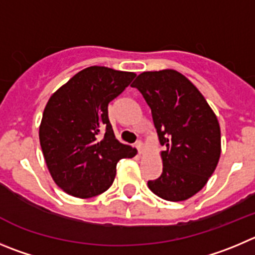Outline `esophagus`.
I'll list each match as a JSON object with an SVG mask.
<instances>
[{"instance_id": "1", "label": "esophagus", "mask_w": 255, "mask_h": 255, "mask_svg": "<svg viewBox=\"0 0 255 255\" xmlns=\"http://www.w3.org/2000/svg\"><path fill=\"white\" fill-rule=\"evenodd\" d=\"M135 148L138 149L139 153H142V141H139L138 139V141L135 142Z\"/></svg>"}]
</instances>
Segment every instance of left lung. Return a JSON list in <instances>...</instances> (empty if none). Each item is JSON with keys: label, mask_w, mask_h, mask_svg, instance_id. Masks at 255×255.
<instances>
[{"label": "left lung", "mask_w": 255, "mask_h": 255, "mask_svg": "<svg viewBox=\"0 0 255 255\" xmlns=\"http://www.w3.org/2000/svg\"><path fill=\"white\" fill-rule=\"evenodd\" d=\"M133 88L141 92L152 112L165 151L162 173L148 181L153 194L168 201H184L203 189L220 157V127L213 109L197 88L176 70L144 71Z\"/></svg>", "instance_id": "1"}]
</instances>
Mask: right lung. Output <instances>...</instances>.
<instances>
[{
    "label": "right lung",
    "instance_id": "right-lung-1",
    "mask_svg": "<svg viewBox=\"0 0 255 255\" xmlns=\"http://www.w3.org/2000/svg\"><path fill=\"white\" fill-rule=\"evenodd\" d=\"M134 73L90 66L50 97L40 126V144L55 184L71 196L89 199L107 191L117 162L137 151L121 143L108 118L109 102Z\"/></svg>",
    "mask_w": 255,
    "mask_h": 255
}]
</instances>
